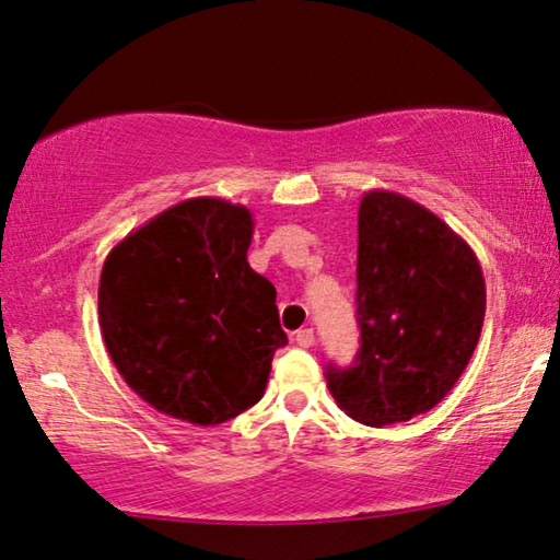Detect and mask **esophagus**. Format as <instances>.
Returning a JSON list of instances; mask_svg holds the SVG:
<instances>
[{
    "mask_svg": "<svg viewBox=\"0 0 560 560\" xmlns=\"http://www.w3.org/2000/svg\"><path fill=\"white\" fill-rule=\"evenodd\" d=\"M295 342L300 348H313V342H315V332H313V328H303V330H298L295 332Z\"/></svg>",
    "mask_w": 560,
    "mask_h": 560,
    "instance_id": "obj_1",
    "label": "esophagus"
}]
</instances>
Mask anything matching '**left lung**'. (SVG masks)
Instances as JSON below:
<instances>
[{"label": "left lung", "mask_w": 560, "mask_h": 560, "mask_svg": "<svg viewBox=\"0 0 560 560\" xmlns=\"http://www.w3.org/2000/svg\"><path fill=\"white\" fill-rule=\"evenodd\" d=\"M360 350L328 388L358 423L383 428L435 408L466 370L486 317L476 253L410 197L370 190L358 208Z\"/></svg>", "instance_id": "8db88e82"}]
</instances>
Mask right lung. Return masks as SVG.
<instances>
[{
  "instance_id": "add662e5",
  "label": "right lung",
  "mask_w": 560,
  "mask_h": 560,
  "mask_svg": "<svg viewBox=\"0 0 560 560\" xmlns=\"http://www.w3.org/2000/svg\"><path fill=\"white\" fill-rule=\"evenodd\" d=\"M253 230L243 205L192 197L109 250L100 275L102 340L154 410L218 425L262 398L288 335L272 282L247 262Z\"/></svg>"
}]
</instances>
